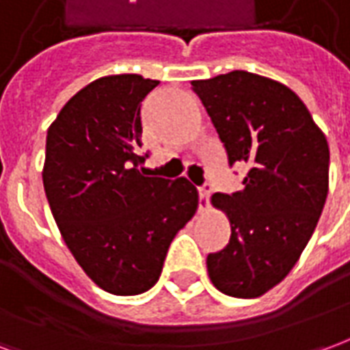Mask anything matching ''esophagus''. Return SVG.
Returning a JSON list of instances; mask_svg holds the SVG:
<instances>
[{
  "mask_svg": "<svg viewBox=\"0 0 350 350\" xmlns=\"http://www.w3.org/2000/svg\"><path fill=\"white\" fill-rule=\"evenodd\" d=\"M210 195H212V185L204 183L198 187V212H206L210 208Z\"/></svg>",
  "mask_w": 350,
  "mask_h": 350,
  "instance_id": "1",
  "label": "esophagus"
}]
</instances>
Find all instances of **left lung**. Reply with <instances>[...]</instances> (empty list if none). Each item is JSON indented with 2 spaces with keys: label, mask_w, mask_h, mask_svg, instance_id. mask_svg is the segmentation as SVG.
I'll list each match as a JSON object with an SVG mask.
<instances>
[{
  "label": "left lung",
  "mask_w": 350,
  "mask_h": 350,
  "mask_svg": "<svg viewBox=\"0 0 350 350\" xmlns=\"http://www.w3.org/2000/svg\"><path fill=\"white\" fill-rule=\"evenodd\" d=\"M228 155L245 163L243 189L215 193L230 240L206 258L217 291L257 298L293 270L328 195L330 150L308 107L281 82L247 71L193 80Z\"/></svg>",
  "instance_id": "left-lung-1"
}]
</instances>
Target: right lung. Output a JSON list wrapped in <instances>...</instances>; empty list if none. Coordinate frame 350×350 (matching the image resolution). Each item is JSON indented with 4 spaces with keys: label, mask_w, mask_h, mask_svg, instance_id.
<instances>
[{
    "label": "right lung",
    "mask_w": 350,
    "mask_h": 350,
    "mask_svg": "<svg viewBox=\"0 0 350 350\" xmlns=\"http://www.w3.org/2000/svg\"><path fill=\"white\" fill-rule=\"evenodd\" d=\"M159 80L112 75L67 100L46 135L42 183L64 242L103 291L152 288L176 232L195 215L197 187L146 176L142 100Z\"/></svg>",
    "instance_id": "right-lung-1"
}]
</instances>
